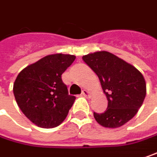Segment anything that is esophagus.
I'll use <instances>...</instances> for the list:
<instances>
[{"label": "esophagus", "mask_w": 157, "mask_h": 157, "mask_svg": "<svg viewBox=\"0 0 157 157\" xmlns=\"http://www.w3.org/2000/svg\"><path fill=\"white\" fill-rule=\"evenodd\" d=\"M82 94L85 97H90L91 96V93L88 90H86V89H84L82 91Z\"/></svg>", "instance_id": "34e87169"}]
</instances>
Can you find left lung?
I'll use <instances>...</instances> for the list:
<instances>
[{"instance_id": "left-lung-1", "label": "left lung", "mask_w": 157, "mask_h": 157, "mask_svg": "<svg viewBox=\"0 0 157 157\" xmlns=\"http://www.w3.org/2000/svg\"><path fill=\"white\" fill-rule=\"evenodd\" d=\"M82 58L98 76L108 100L104 113L94 112L95 120L106 128L124 125L137 114L144 101L147 87L143 75L109 52H94Z\"/></svg>"}]
</instances>
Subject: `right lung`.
Masks as SVG:
<instances>
[{
	"instance_id": "obj_1",
	"label": "right lung",
	"mask_w": 157,
	"mask_h": 157,
	"mask_svg": "<svg viewBox=\"0 0 157 157\" xmlns=\"http://www.w3.org/2000/svg\"><path fill=\"white\" fill-rule=\"evenodd\" d=\"M75 58L72 55H49L25 67L17 75L13 86L16 101L37 126L54 128L66 118L76 97L69 95L62 74Z\"/></svg>"
}]
</instances>
